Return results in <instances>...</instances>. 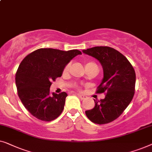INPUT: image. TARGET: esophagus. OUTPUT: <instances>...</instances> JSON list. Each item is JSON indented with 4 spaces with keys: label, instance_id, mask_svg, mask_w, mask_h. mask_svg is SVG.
<instances>
[{
    "label": "esophagus",
    "instance_id": "obj_1",
    "mask_svg": "<svg viewBox=\"0 0 152 152\" xmlns=\"http://www.w3.org/2000/svg\"><path fill=\"white\" fill-rule=\"evenodd\" d=\"M77 96H78L80 98L81 100H84V99H85V98H87V96H85V95H83V94H77Z\"/></svg>",
    "mask_w": 152,
    "mask_h": 152
}]
</instances>
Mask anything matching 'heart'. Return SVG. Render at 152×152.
Segmentation results:
<instances>
[{"label":"heart","mask_w":152,"mask_h":152,"mask_svg":"<svg viewBox=\"0 0 152 152\" xmlns=\"http://www.w3.org/2000/svg\"><path fill=\"white\" fill-rule=\"evenodd\" d=\"M85 68H86L87 71L89 69H94V68H98L96 64L94 61H87L86 62H85ZM69 67H70V63H67V65L64 67L63 71V74L67 73V72L69 71ZM75 87L76 89H79V87L77 86V85H75Z\"/></svg>","instance_id":"b5f03b06"}]
</instances>
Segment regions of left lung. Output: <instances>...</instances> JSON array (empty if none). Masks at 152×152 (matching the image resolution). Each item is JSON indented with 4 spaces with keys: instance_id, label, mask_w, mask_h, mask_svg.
Segmentation results:
<instances>
[{
    "instance_id": "8db88e82",
    "label": "left lung",
    "mask_w": 152,
    "mask_h": 152,
    "mask_svg": "<svg viewBox=\"0 0 152 152\" xmlns=\"http://www.w3.org/2000/svg\"><path fill=\"white\" fill-rule=\"evenodd\" d=\"M83 52L101 63L104 77L96 93L105 94L104 99L94 100V107L85 111V114L94 123H111L123 114L134 97L135 71L127 58L112 48L94 47Z\"/></svg>"
}]
</instances>
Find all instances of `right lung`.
Returning <instances> with one entry per match:
<instances>
[{
  "mask_svg": "<svg viewBox=\"0 0 152 152\" xmlns=\"http://www.w3.org/2000/svg\"><path fill=\"white\" fill-rule=\"evenodd\" d=\"M77 50L67 52L52 48H40L21 61L16 73L17 92L30 114L42 121H51L63 112L67 96L66 92L50 94L52 81L61 77L63 68L76 56Z\"/></svg>",
  "mask_w": 152,
  "mask_h": 152,
  "instance_id": "1",
  "label": "right lung"
}]
</instances>
